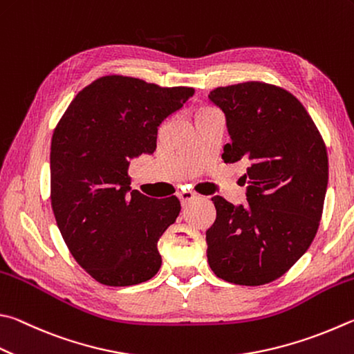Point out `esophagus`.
<instances>
[{
	"label": "esophagus",
	"instance_id": "34e87169",
	"mask_svg": "<svg viewBox=\"0 0 354 354\" xmlns=\"http://www.w3.org/2000/svg\"><path fill=\"white\" fill-rule=\"evenodd\" d=\"M178 198H179V201H181V204L185 207V205H187L189 203L194 201V199L196 198V195L194 194V192L184 190V192H181V194H178Z\"/></svg>",
	"mask_w": 354,
	"mask_h": 354
}]
</instances>
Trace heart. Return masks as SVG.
<instances>
[{
	"label": "heart",
	"instance_id": "b5f03b06",
	"mask_svg": "<svg viewBox=\"0 0 354 354\" xmlns=\"http://www.w3.org/2000/svg\"><path fill=\"white\" fill-rule=\"evenodd\" d=\"M205 110H210V108H205V106H204V108H199V110H198L196 113H199V111H205Z\"/></svg>",
	"mask_w": 354,
	"mask_h": 354
}]
</instances>
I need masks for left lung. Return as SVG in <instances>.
Instances as JSON below:
<instances>
[{"label": "left lung", "instance_id": "8db88e82", "mask_svg": "<svg viewBox=\"0 0 354 354\" xmlns=\"http://www.w3.org/2000/svg\"><path fill=\"white\" fill-rule=\"evenodd\" d=\"M209 100L226 115V164L246 162V205L214 196L205 232L216 277L259 286L283 275L317 234L328 185V155L305 106L263 82L220 86Z\"/></svg>", "mask_w": 354, "mask_h": 354}]
</instances>
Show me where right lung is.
Wrapping results in <instances>:
<instances>
[{
    "label": "right lung",
    "instance_id": "1",
    "mask_svg": "<svg viewBox=\"0 0 354 354\" xmlns=\"http://www.w3.org/2000/svg\"><path fill=\"white\" fill-rule=\"evenodd\" d=\"M195 89L105 75L83 88L50 142V204L75 261L102 285L155 277L158 241L181 210L130 187V160L156 150L158 128Z\"/></svg>",
    "mask_w": 354,
    "mask_h": 354
}]
</instances>
